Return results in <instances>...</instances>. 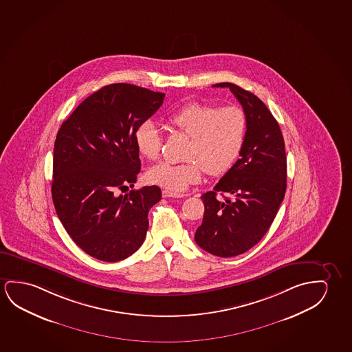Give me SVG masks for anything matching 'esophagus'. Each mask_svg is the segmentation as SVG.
<instances>
[{"label": "esophagus", "mask_w": 352, "mask_h": 352, "mask_svg": "<svg viewBox=\"0 0 352 352\" xmlns=\"http://www.w3.org/2000/svg\"><path fill=\"white\" fill-rule=\"evenodd\" d=\"M163 197L164 198H184L186 197V195H182V193H176V192H173V190H168V189H163Z\"/></svg>", "instance_id": "esophagus-1"}]
</instances>
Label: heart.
Here are the masks:
<instances>
[{
  "mask_svg": "<svg viewBox=\"0 0 352 352\" xmlns=\"http://www.w3.org/2000/svg\"><path fill=\"white\" fill-rule=\"evenodd\" d=\"M173 130L190 137L184 152L187 162H168L153 166L148 177L153 184L173 192H182L198 184L203 170L209 176H221L236 163L247 136V118L236 105L189 102L166 116ZM137 151L148 160H155L162 151V136L152 121H143L135 131Z\"/></svg>",
  "mask_w": 352,
  "mask_h": 352,
  "instance_id": "heart-1",
  "label": "heart"
}]
</instances>
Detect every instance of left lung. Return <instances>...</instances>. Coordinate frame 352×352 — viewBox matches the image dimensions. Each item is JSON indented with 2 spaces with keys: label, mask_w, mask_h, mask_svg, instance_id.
<instances>
[{
  "label": "left lung",
  "mask_w": 352,
  "mask_h": 352,
  "mask_svg": "<svg viewBox=\"0 0 352 352\" xmlns=\"http://www.w3.org/2000/svg\"><path fill=\"white\" fill-rule=\"evenodd\" d=\"M214 87H228L236 96L247 118V136L241 157L201 195L204 216L195 239L205 252L232 257L256 245L272 225L287 189V157L278 122L263 100L231 82Z\"/></svg>",
  "instance_id": "obj_1"
}]
</instances>
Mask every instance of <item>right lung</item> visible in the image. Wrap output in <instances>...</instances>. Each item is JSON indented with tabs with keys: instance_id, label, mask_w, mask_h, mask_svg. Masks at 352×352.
<instances>
[{
	"instance_id": "add662e5",
	"label": "right lung",
	"mask_w": 352,
	"mask_h": 352,
	"mask_svg": "<svg viewBox=\"0 0 352 352\" xmlns=\"http://www.w3.org/2000/svg\"><path fill=\"white\" fill-rule=\"evenodd\" d=\"M165 94L111 84L78 105L58 131L52 199L65 231L89 256L116 263L138 250L157 186L119 195L141 171L135 131L163 104Z\"/></svg>"
}]
</instances>
